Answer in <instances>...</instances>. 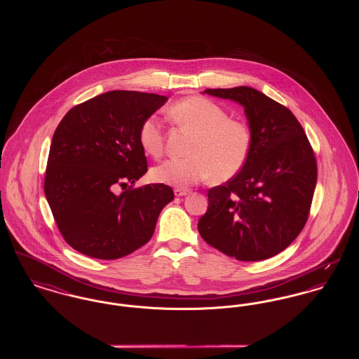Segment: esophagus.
<instances>
[{
  "label": "esophagus",
  "instance_id": "obj_1",
  "mask_svg": "<svg viewBox=\"0 0 359 359\" xmlns=\"http://www.w3.org/2000/svg\"><path fill=\"white\" fill-rule=\"evenodd\" d=\"M175 196H186V195H188L189 194V189H184V188H175Z\"/></svg>",
  "mask_w": 359,
  "mask_h": 359
}]
</instances>
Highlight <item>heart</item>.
<instances>
[{"mask_svg":"<svg viewBox=\"0 0 359 359\" xmlns=\"http://www.w3.org/2000/svg\"><path fill=\"white\" fill-rule=\"evenodd\" d=\"M172 121L195 135L187 158H170L152 172L157 183L189 187L207 177L223 183L237 176L252 151V133L242 121L230 118L218 103L205 97H189L168 111ZM142 149L154 157L164 154V132L154 116L140 126Z\"/></svg>","mask_w":359,"mask_h":359,"instance_id":"obj_1","label":"heart"}]
</instances>
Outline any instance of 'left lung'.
Listing matches in <instances>:
<instances>
[{
    "label": "left lung",
    "instance_id": "1",
    "mask_svg": "<svg viewBox=\"0 0 359 359\" xmlns=\"http://www.w3.org/2000/svg\"><path fill=\"white\" fill-rule=\"evenodd\" d=\"M245 107L250 156L237 176L208 189L198 230L208 245L239 261H261L287 249L306 226L318 164L303 126L288 107L256 88H207Z\"/></svg>",
    "mask_w": 359,
    "mask_h": 359
}]
</instances>
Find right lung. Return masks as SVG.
Listing matches in <instances>:
<instances>
[{
	"mask_svg": "<svg viewBox=\"0 0 359 359\" xmlns=\"http://www.w3.org/2000/svg\"><path fill=\"white\" fill-rule=\"evenodd\" d=\"M168 98L114 90L74 106L57 125L44 192L69 246L85 256L117 259L154 236L173 189L163 183L133 188L148 163L140 126ZM131 186L121 194L120 187Z\"/></svg>",
	"mask_w": 359,
	"mask_h": 359,
	"instance_id": "add662e5",
	"label": "right lung"
}]
</instances>
